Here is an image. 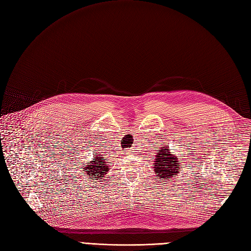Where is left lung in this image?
I'll list each match as a JSON object with an SVG mask.
<instances>
[{"label":"left lung","mask_w":251,"mask_h":251,"mask_svg":"<svg viewBox=\"0 0 251 251\" xmlns=\"http://www.w3.org/2000/svg\"><path fill=\"white\" fill-rule=\"evenodd\" d=\"M154 164L156 177H160V179H172L180 172L179 159L171 154V150L166 147L159 149Z\"/></svg>","instance_id":"left-lung-1"}]
</instances>
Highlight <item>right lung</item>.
Returning a JSON list of instances; mask_svg holds the SVG:
<instances>
[{"mask_svg":"<svg viewBox=\"0 0 251 251\" xmlns=\"http://www.w3.org/2000/svg\"><path fill=\"white\" fill-rule=\"evenodd\" d=\"M83 172H85V175L83 176H89L88 178H91L93 180L94 183H97L98 181L96 180H101L104 176H107V174L109 172V164H107V161H105L104 157L100 153H98L96 156L93 157V161H90L87 163L86 168H83ZM98 175H96V174Z\"/></svg>","mask_w":251,"mask_h":251,"instance_id":"add662e5","label":"right lung"}]
</instances>
